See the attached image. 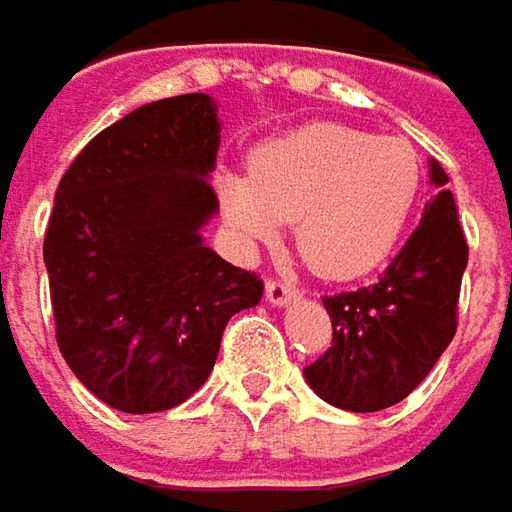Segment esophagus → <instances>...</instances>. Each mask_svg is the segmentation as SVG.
Listing matches in <instances>:
<instances>
[{
	"mask_svg": "<svg viewBox=\"0 0 512 512\" xmlns=\"http://www.w3.org/2000/svg\"><path fill=\"white\" fill-rule=\"evenodd\" d=\"M298 295V289H295L292 283H286V280L269 278V283H266V300H269L272 306H286L289 300H295Z\"/></svg>",
	"mask_w": 512,
	"mask_h": 512,
	"instance_id": "obj_1",
	"label": "esophagus"
}]
</instances>
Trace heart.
<instances>
[{"mask_svg": "<svg viewBox=\"0 0 512 512\" xmlns=\"http://www.w3.org/2000/svg\"><path fill=\"white\" fill-rule=\"evenodd\" d=\"M421 186L424 166L407 140L312 123L260 145L252 171L220 174L217 197L243 243H269L295 220L306 263L346 280L392 255Z\"/></svg>", "mask_w": 512, "mask_h": 512, "instance_id": "b5f03b06", "label": "heart"}]
</instances>
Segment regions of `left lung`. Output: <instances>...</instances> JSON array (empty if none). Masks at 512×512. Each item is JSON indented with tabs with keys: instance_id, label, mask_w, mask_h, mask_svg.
Instances as JSON below:
<instances>
[{
	"instance_id": "obj_1",
	"label": "left lung",
	"mask_w": 512,
	"mask_h": 512,
	"mask_svg": "<svg viewBox=\"0 0 512 512\" xmlns=\"http://www.w3.org/2000/svg\"><path fill=\"white\" fill-rule=\"evenodd\" d=\"M430 180L435 197L378 283L323 298L332 346L303 375L332 407L378 412L404 401L456 335L470 249L447 174L435 160Z\"/></svg>"
}]
</instances>
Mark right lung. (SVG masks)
Returning a JSON list of instances; mask_svg holds the SVG:
<instances>
[{"label":"right lung","mask_w":512,"mask_h":512,"mask_svg":"<svg viewBox=\"0 0 512 512\" xmlns=\"http://www.w3.org/2000/svg\"><path fill=\"white\" fill-rule=\"evenodd\" d=\"M209 94L148 102L108 125L62 174L45 229L56 344L100 401L143 415L183 404L214 369L232 315L263 280L212 252Z\"/></svg>","instance_id":"right-lung-1"}]
</instances>
